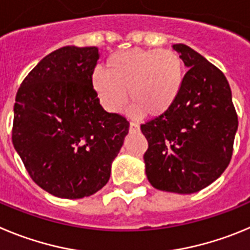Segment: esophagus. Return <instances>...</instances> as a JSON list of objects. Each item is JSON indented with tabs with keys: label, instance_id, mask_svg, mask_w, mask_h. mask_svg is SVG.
Wrapping results in <instances>:
<instances>
[{
	"label": "esophagus",
	"instance_id": "34e87169",
	"mask_svg": "<svg viewBox=\"0 0 250 250\" xmlns=\"http://www.w3.org/2000/svg\"><path fill=\"white\" fill-rule=\"evenodd\" d=\"M129 129L133 130V132H137V130H139V125L136 122H130L129 123Z\"/></svg>",
	"mask_w": 250,
	"mask_h": 250
}]
</instances>
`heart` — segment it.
<instances>
[{"instance_id": "1", "label": "heart", "mask_w": 250, "mask_h": 250, "mask_svg": "<svg viewBox=\"0 0 250 250\" xmlns=\"http://www.w3.org/2000/svg\"><path fill=\"white\" fill-rule=\"evenodd\" d=\"M184 75L183 61L174 51L132 48L109 56L105 72H93L92 86L107 111L120 112L128 91L136 113L158 117L177 102Z\"/></svg>"}]
</instances>
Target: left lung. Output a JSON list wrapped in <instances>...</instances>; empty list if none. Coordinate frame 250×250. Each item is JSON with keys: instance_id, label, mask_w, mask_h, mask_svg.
<instances>
[{"instance_id": "1", "label": "left lung", "mask_w": 250, "mask_h": 250, "mask_svg": "<svg viewBox=\"0 0 250 250\" xmlns=\"http://www.w3.org/2000/svg\"><path fill=\"white\" fill-rule=\"evenodd\" d=\"M173 49L189 69L172 108L141 125L148 141L143 158L156 189L190 194L228 167L238 117L223 72L186 44H173Z\"/></svg>"}]
</instances>
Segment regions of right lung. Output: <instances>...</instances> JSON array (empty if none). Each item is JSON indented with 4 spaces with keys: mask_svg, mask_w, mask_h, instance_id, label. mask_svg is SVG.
Returning <instances> with one entry per match:
<instances>
[{
    "mask_svg": "<svg viewBox=\"0 0 250 250\" xmlns=\"http://www.w3.org/2000/svg\"><path fill=\"white\" fill-rule=\"evenodd\" d=\"M98 58L97 47L56 49L16 94L13 147L33 182L58 198L103 188L128 133V121L105 112L92 86Z\"/></svg>",
    "mask_w": 250,
    "mask_h": 250,
    "instance_id": "add662e5",
    "label": "right lung"
}]
</instances>
